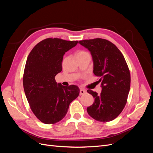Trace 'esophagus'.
<instances>
[{"label":"esophagus","instance_id":"1","mask_svg":"<svg viewBox=\"0 0 153 153\" xmlns=\"http://www.w3.org/2000/svg\"><path fill=\"white\" fill-rule=\"evenodd\" d=\"M85 93H86V91L84 89H82V88H81V89H80V95H84Z\"/></svg>","mask_w":153,"mask_h":153}]
</instances>
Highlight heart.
Segmentation results:
<instances>
[{"label": "heart", "instance_id": "b5f03b06", "mask_svg": "<svg viewBox=\"0 0 153 153\" xmlns=\"http://www.w3.org/2000/svg\"><path fill=\"white\" fill-rule=\"evenodd\" d=\"M89 55V54L87 52H85V51H82V52H80L78 54V55Z\"/></svg>", "mask_w": 153, "mask_h": 153}]
</instances>
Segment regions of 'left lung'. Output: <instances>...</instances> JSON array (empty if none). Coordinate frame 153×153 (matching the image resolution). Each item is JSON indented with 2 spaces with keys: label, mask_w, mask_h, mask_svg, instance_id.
I'll use <instances>...</instances> for the list:
<instances>
[{
  "label": "left lung",
  "mask_w": 153,
  "mask_h": 153,
  "mask_svg": "<svg viewBox=\"0 0 153 153\" xmlns=\"http://www.w3.org/2000/svg\"><path fill=\"white\" fill-rule=\"evenodd\" d=\"M78 43L91 52L93 73L100 78L98 82L102 88L99 95L87 90L94 98L93 104L87 107V112L96 121H112L124 108L130 89V73L126 62L116 46L108 40L96 38Z\"/></svg>",
  "instance_id": "1"
}]
</instances>
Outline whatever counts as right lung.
<instances>
[{"label":"right lung","instance_id":"add662e5","mask_svg":"<svg viewBox=\"0 0 153 153\" xmlns=\"http://www.w3.org/2000/svg\"><path fill=\"white\" fill-rule=\"evenodd\" d=\"M78 41L47 38L37 44L27 57L23 84L32 112L45 124H55L66 115L69 104L79 95L76 85L55 82L62 71L63 56Z\"/></svg>","mask_w":153,"mask_h":153}]
</instances>
